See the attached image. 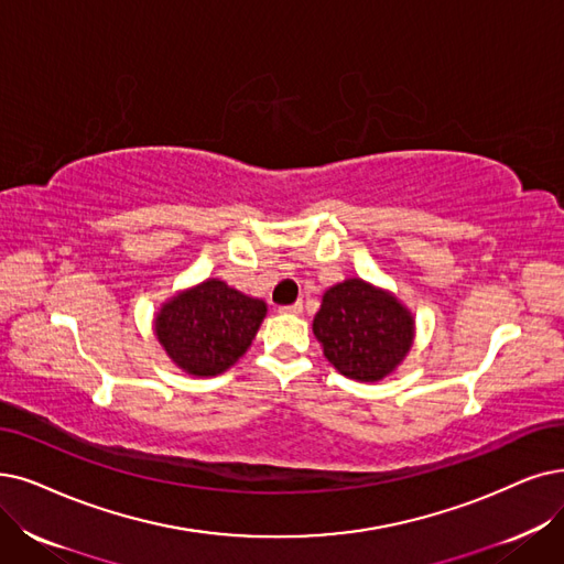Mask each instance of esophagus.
<instances>
[{
	"mask_svg": "<svg viewBox=\"0 0 564 564\" xmlns=\"http://www.w3.org/2000/svg\"><path fill=\"white\" fill-rule=\"evenodd\" d=\"M282 314H301L303 312V303H291V305H284L280 307Z\"/></svg>",
	"mask_w": 564,
	"mask_h": 564,
	"instance_id": "obj_1",
	"label": "esophagus"
}]
</instances>
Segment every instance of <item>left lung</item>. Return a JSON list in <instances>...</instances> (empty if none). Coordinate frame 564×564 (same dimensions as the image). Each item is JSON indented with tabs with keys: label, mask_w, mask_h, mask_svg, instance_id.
I'll use <instances>...</instances> for the list:
<instances>
[{
	"label": "left lung",
	"mask_w": 564,
	"mask_h": 564,
	"mask_svg": "<svg viewBox=\"0 0 564 564\" xmlns=\"http://www.w3.org/2000/svg\"><path fill=\"white\" fill-rule=\"evenodd\" d=\"M312 333L337 372L372 384L410 354L416 319L393 291L347 278L324 291Z\"/></svg>",
	"instance_id": "left-lung-1"
}]
</instances>
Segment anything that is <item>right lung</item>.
<instances>
[{
    "mask_svg": "<svg viewBox=\"0 0 564 564\" xmlns=\"http://www.w3.org/2000/svg\"><path fill=\"white\" fill-rule=\"evenodd\" d=\"M265 314L261 299L208 278L164 301L152 328L175 368L192 377H215L250 349Z\"/></svg>",
    "mask_w": 564,
    "mask_h": 564,
    "instance_id": "right-lung-1",
    "label": "right lung"
}]
</instances>
